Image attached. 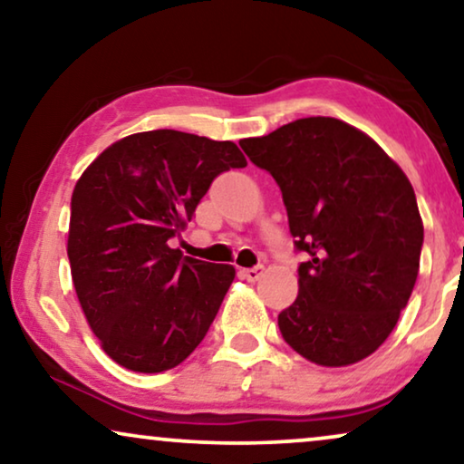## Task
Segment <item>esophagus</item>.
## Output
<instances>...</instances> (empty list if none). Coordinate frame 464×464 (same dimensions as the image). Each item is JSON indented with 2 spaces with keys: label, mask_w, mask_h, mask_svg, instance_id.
<instances>
[{
  "label": "esophagus",
  "mask_w": 464,
  "mask_h": 464,
  "mask_svg": "<svg viewBox=\"0 0 464 464\" xmlns=\"http://www.w3.org/2000/svg\"><path fill=\"white\" fill-rule=\"evenodd\" d=\"M240 276L246 278L249 283H256L264 276V266H256V268H245L240 270Z\"/></svg>",
  "instance_id": "obj_1"
}]
</instances>
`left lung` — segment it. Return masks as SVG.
<instances>
[{
  "label": "left lung",
  "mask_w": 464,
  "mask_h": 464,
  "mask_svg": "<svg viewBox=\"0 0 464 464\" xmlns=\"http://www.w3.org/2000/svg\"><path fill=\"white\" fill-rule=\"evenodd\" d=\"M275 177L289 218L295 302L278 314L287 344L316 365L370 357L395 329L420 268L424 227L414 188L380 145L335 118H302L243 139Z\"/></svg>",
  "instance_id": "8db88e82"
}]
</instances>
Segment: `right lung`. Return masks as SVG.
<instances>
[{"label": "right lung", "mask_w": 464, "mask_h": 464, "mask_svg": "<svg viewBox=\"0 0 464 464\" xmlns=\"http://www.w3.org/2000/svg\"><path fill=\"white\" fill-rule=\"evenodd\" d=\"M232 141L148 130L110 145L75 183L67 256L86 321L126 370L167 372L205 338L234 266L170 249L213 179L243 169Z\"/></svg>", "instance_id": "right-lung-1"}]
</instances>
